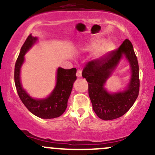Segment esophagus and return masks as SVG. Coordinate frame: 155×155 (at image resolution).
I'll return each mask as SVG.
<instances>
[{
    "instance_id": "34e87169",
    "label": "esophagus",
    "mask_w": 155,
    "mask_h": 155,
    "mask_svg": "<svg viewBox=\"0 0 155 155\" xmlns=\"http://www.w3.org/2000/svg\"><path fill=\"white\" fill-rule=\"evenodd\" d=\"M76 76H77V77H81V76H82V70H78L77 71H76Z\"/></svg>"
}]
</instances>
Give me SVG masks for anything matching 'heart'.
I'll return each mask as SVG.
<instances>
[{"mask_svg":"<svg viewBox=\"0 0 155 155\" xmlns=\"http://www.w3.org/2000/svg\"><path fill=\"white\" fill-rule=\"evenodd\" d=\"M104 43V39L95 38L89 43L87 48L88 50H94L98 48L96 50L95 55L97 58H101L106 55L113 48V45L112 43Z\"/></svg>","mask_w":155,"mask_h":155,"instance_id":"1","label":"heart"}]
</instances>
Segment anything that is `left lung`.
Listing matches in <instances>:
<instances>
[{
    "label": "left lung",
    "instance_id": "1",
    "mask_svg": "<svg viewBox=\"0 0 155 155\" xmlns=\"http://www.w3.org/2000/svg\"><path fill=\"white\" fill-rule=\"evenodd\" d=\"M126 54L131 64L132 77L124 92L111 95L103 88L122 54ZM82 77L88 83V94L94 111L103 120H112L122 116L134 105L140 91V72L134 47L126 39L117 49L106 55L87 62L82 70Z\"/></svg>",
    "mask_w": 155,
    "mask_h": 155
}]
</instances>
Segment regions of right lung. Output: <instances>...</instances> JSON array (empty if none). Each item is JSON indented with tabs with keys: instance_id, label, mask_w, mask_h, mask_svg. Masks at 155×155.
<instances>
[{
	"instance_id": "add662e5",
	"label": "right lung",
	"mask_w": 155,
	"mask_h": 155,
	"mask_svg": "<svg viewBox=\"0 0 155 155\" xmlns=\"http://www.w3.org/2000/svg\"><path fill=\"white\" fill-rule=\"evenodd\" d=\"M30 34L21 46L17 58L14 71V80L20 100L26 108L36 116L41 118H54L61 116L68 107V101L73 88V82L76 79V69L69 70L59 68L57 71V83L54 91L46 99L36 100L29 96L21 87L20 82V68L24 62V55L37 40Z\"/></svg>"
}]
</instances>
